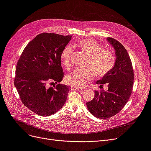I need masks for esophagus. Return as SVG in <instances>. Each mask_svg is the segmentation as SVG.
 Here are the masks:
<instances>
[{
  "label": "esophagus",
  "instance_id": "esophagus-1",
  "mask_svg": "<svg viewBox=\"0 0 151 151\" xmlns=\"http://www.w3.org/2000/svg\"><path fill=\"white\" fill-rule=\"evenodd\" d=\"M71 89L74 90H79V89H83V88H80V87H77L76 86L72 85L71 86Z\"/></svg>",
  "mask_w": 151,
  "mask_h": 151
}]
</instances>
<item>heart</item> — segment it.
<instances>
[{"mask_svg": "<svg viewBox=\"0 0 151 151\" xmlns=\"http://www.w3.org/2000/svg\"><path fill=\"white\" fill-rule=\"evenodd\" d=\"M89 56L86 62V68H76L66 77L67 83L83 88L97 76H103L110 71L115 64V56L111 51L105 50L96 41L92 39L79 40L74 45ZM74 52L72 46H66L60 54L62 65L67 70L72 66L71 57Z\"/></svg>", "mask_w": 151, "mask_h": 151, "instance_id": "heart-1", "label": "heart"}]
</instances>
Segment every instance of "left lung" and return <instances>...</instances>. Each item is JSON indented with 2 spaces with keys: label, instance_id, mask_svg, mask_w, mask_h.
I'll return each mask as SVG.
<instances>
[{
  "label": "left lung",
  "instance_id": "8db88e82",
  "mask_svg": "<svg viewBox=\"0 0 151 151\" xmlns=\"http://www.w3.org/2000/svg\"><path fill=\"white\" fill-rule=\"evenodd\" d=\"M106 40L115 50V64L96 83L100 86L107 83L108 89L100 92L95 91L93 99L86 103L89 112L101 119L111 117L121 111L132 94L134 80V70L127 50L114 38H107Z\"/></svg>",
  "mask_w": 151,
  "mask_h": 151
}]
</instances>
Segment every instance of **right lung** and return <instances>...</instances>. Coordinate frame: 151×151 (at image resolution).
Segmentation results:
<instances>
[{"label":"right lung","mask_w":151,"mask_h":151,"mask_svg":"<svg viewBox=\"0 0 151 151\" xmlns=\"http://www.w3.org/2000/svg\"><path fill=\"white\" fill-rule=\"evenodd\" d=\"M72 36L43 33L27 45L17 62L14 86L22 103L40 116H50L64 105L70 88L63 77L60 54Z\"/></svg>","instance_id":"right-lung-1"}]
</instances>
